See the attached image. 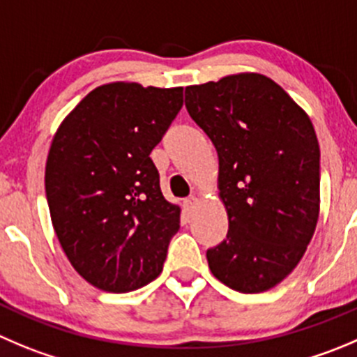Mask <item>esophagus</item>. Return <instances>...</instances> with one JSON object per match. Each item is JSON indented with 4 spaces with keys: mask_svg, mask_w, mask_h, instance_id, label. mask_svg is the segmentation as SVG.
Instances as JSON below:
<instances>
[{
    "mask_svg": "<svg viewBox=\"0 0 357 357\" xmlns=\"http://www.w3.org/2000/svg\"><path fill=\"white\" fill-rule=\"evenodd\" d=\"M198 203H199V199L196 198V196H191V198L184 199V210L185 212L192 213L196 210V206H198Z\"/></svg>",
    "mask_w": 357,
    "mask_h": 357,
    "instance_id": "34e87169",
    "label": "esophagus"
}]
</instances>
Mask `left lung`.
Wrapping results in <instances>:
<instances>
[{"mask_svg":"<svg viewBox=\"0 0 357 357\" xmlns=\"http://www.w3.org/2000/svg\"><path fill=\"white\" fill-rule=\"evenodd\" d=\"M185 108L219 155L229 220L226 240L206 250L210 271L240 293L271 289L298 266L317 226L321 151L310 117L261 73L185 87Z\"/></svg>","mask_w":357,"mask_h":357,"instance_id":"8db88e82","label":"left lung"}]
</instances>
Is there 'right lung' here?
Masks as SVG:
<instances>
[{
	"instance_id": "1",
	"label": "right lung",
	"mask_w": 357,
	"mask_h": 357,
	"mask_svg": "<svg viewBox=\"0 0 357 357\" xmlns=\"http://www.w3.org/2000/svg\"><path fill=\"white\" fill-rule=\"evenodd\" d=\"M182 103V87L103 84L54 135L45 166L54 231L98 289L128 293L162 271L181 206L165 199L149 155Z\"/></svg>"
}]
</instances>
